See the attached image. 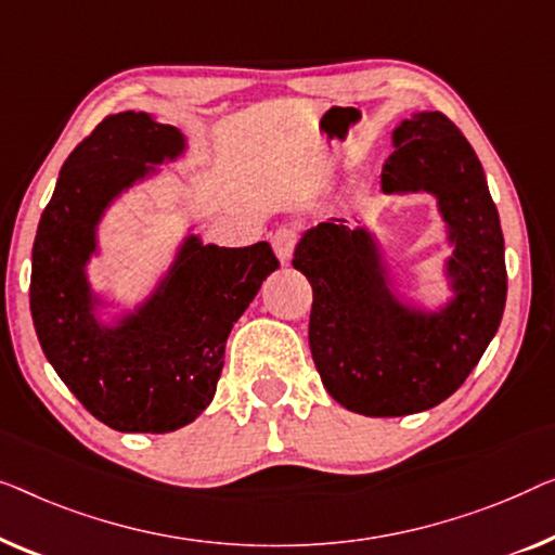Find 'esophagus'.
<instances>
[{
    "mask_svg": "<svg viewBox=\"0 0 555 555\" xmlns=\"http://www.w3.org/2000/svg\"><path fill=\"white\" fill-rule=\"evenodd\" d=\"M296 238H299V231L294 225H281V229L271 236V246H274V254L279 256L281 263H288L294 256Z\"/></svg>",
    "mask_w": 555,
    "mask_h": 555,
    "instance_id": "esophagus-1",
    "label": "esophagus"
}]
</instances>
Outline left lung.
<instances>
[{"label": "left lung", "instance_id": "1", "mask_svg": "<svg viewBox=\"0 0 555 555\" xmlns=\"http://www.w3.org/2000/svg\"><path fill=\"white\" fill-rule=\"evenodd\" d=\"M382 166L385 196L427 193L442 221L444 299L430 304L397 281L370 225L317 223L301 233L294 269L314 304L309 347L341 408L366 417L425 412L455 392L501 326L505 241L478 155L442 113L402 118Z\"/></svg>", "mask_w": 555, "mask_h": 555}]
</instances>
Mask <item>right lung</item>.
<instances>
[{
  "mask_svg": "<svg viewBox=\"0 0 555 555\" xmlns=\"http://www.w3.org/2000/svg\"><path fill=\"white\" fill-rule=\"evenodd\" d=\"M189 151V138L151 113L111 115L69 153L37 225L29 281L37 339L69 392L118 433H173L208 408L233 324L279 269L267 241L203 244L189 223L135 301L92 284L105 216Z\"/></svg>",
  "mask_w": 555,
  "mask_h": 555,
  "instance_id": "right-lung-1",
  "label": "right lung"
}]
</instances>
